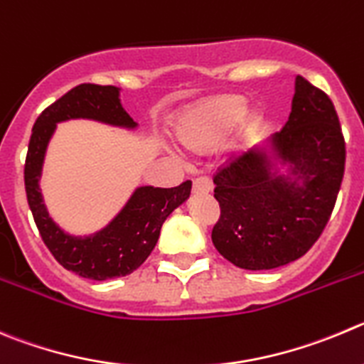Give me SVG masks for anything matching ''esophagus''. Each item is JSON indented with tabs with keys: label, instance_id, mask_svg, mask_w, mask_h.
Masks as SVG:
<instances>
[{
	"label": "esophagus",
	"instance_id": "esophagus-1",
	"mask_svg": "<svg viewBox=\"0 0 364 364\" xmlns=\"http://www.w3.org/2000/svg\"><path fill=\"white\" fill-rule=\"evenodd\" d=\"M212 188L213 185L208 178H198L196 181H193V186H192L193 193H210L212 192Z\"/></svg>",
	"mask_w": 364,
	"mask_h": 364
}]
</instances>
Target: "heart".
<instances>
[{
	"label": "heart",
	"mask_w": 364,
	"mask_h": 364,
	"mask_svg": "<svg viewBox=\"0 0 364 364\" xmlns=\"http://www.w3.org/2000/svg\"><path fill=\"white\" fill-rule=\"evenodd\" d=\"M179 144L192 152H208L226 140L228 154H240L262 127V113L247 107L242 95H215L185 107L174 120Z\"/></svg>",
	"instance_id": "heart-1"
}]
</instances>
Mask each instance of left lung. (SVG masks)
Instances as JSON below:
<instances>
[{
	"instance_id": "8db88e82",
	"label": "left lung",
	"mask_w": 364,
	"mask_h": 364,
	"mask_svg": "<svg viewBox=\"0 0 364 364\" xmlns=\"http://www.w3.org/2000/svg\"><path fill=\"white\" fill-rule=\"evenodd\" d=\"M345 140L331 98L296 75L284 129L213 178L215 250L233 266L266 271L304 257L334 210Z\"/></svg>"
}]
</instances>
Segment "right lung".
I'll list each match as a JSON object with an SVG mask.
<instances>
[{"instance_id": "obj_1", "label": "right lung", "mask_w": 364, "mask_h": 364, "mask_svg": "<svg viewBox=\"0 0 364 364\" xmlns=\"http://www.w3.org/2000/svg\"><path fill=\"white\" fill-rule=\"evenodd\" d=\"M79 118L129 131L138 127L122 105L120 87L80 84L70 90L46 107L33 124L25 163L26 199L44 244L60 266L91 280L125 277L147 260L166 217L190 198L192 181L174 188L138 186L124 208L102 230L91 235L64 232L46 210L39 181L57 124Z\"/></svg>"}]
</instances>
